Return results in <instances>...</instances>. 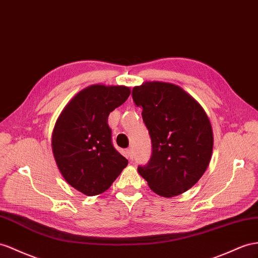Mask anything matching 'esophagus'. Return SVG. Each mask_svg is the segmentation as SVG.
<instances>
[{
  "mask_svg": "<svg viewBox=\"0 0 258 258\" xmlns=\"http://www.w3.org/2000/svg\"><path fill=\"white\" fill-rule=\"evenodd\" d=\"M125 153H126V157L128 158V159L132 161L133 160V149L132 148H128V149H126V151H125Z\"/></svg>",
  "mask_w": 258,
  "mask_h": 258,
  "instance_id": "1",
  "label": "esophagus"
}]
</instances>
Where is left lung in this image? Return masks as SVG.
<instances>
[{
  "label": "left lung",
  "mask_w": 258,
  "mask_h": 258,
  "mask_svg": "<svg viewBox=\"0 0 258 258\" xmlns=\"http://www.w3.org/2000/svg\"><path fill=\"white\" fill-rule=\"evenodd\" d=\"M132 97L151 138V157L137 168L158 195L173 197L186 192L206 171L213 154L214 136L202 105L180 86L146 82Z\"/></svg>",
  "instance_id": "obj_1"
}]
</instances>
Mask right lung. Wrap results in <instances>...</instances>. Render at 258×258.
<instances>
[{
  "mask_svg": "<svg viewBox=\"0 0 258 258\" xmlns=\"http://www.w3.org/2000/svg\"><path fill=\"white\" fill-rule=\"evenodd\" d=\"M130 94L125 86L91 85L57 117L51 142L56 166L65 181L85 195L105 192L127 166L112 145L108 116Z\"/></svg>",
  "mask_w": 258,
  "mask_h": 258,
  "instance_id": "1",
  "label": "right lung"
}]
</instances>
